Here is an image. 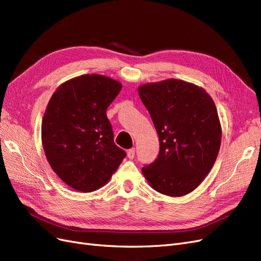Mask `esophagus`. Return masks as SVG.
<instances>
[{"label": "esophagus", "mask_w": 261, "mask_h": 261, "mask_svg": "<svg viewBox=\"0 0 261 261\" xmlns=\"http://www.w3.org/2000/svg\"><path fill=\"white\" fill-rule=\"evenodd\" d=\"M135 148H130L127 150V156L129 159H134V158H135Z\"/></svg>", "instance_id": "34e87169"}]
</instances>
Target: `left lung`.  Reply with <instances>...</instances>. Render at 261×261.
<instances>
[{
    "label": "left lung",
    "mask_w": 261,
    "mask_h": 261,
    "mask_svg": "<svg viewBox=\"0 0 261 261\" xmlns=\"http://www.w3.org/2000/svg\"><path fill=\"white\" fill-rule=\"evenodd\" d=\"M159 136L156 159L143 173L154 191L172 197L193 192L219 153L221 126L215 102L198 86L168 80L139 87Z\"/></svg>",
    "instance_id": "8db88e82"
}]
</instances>
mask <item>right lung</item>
Here are the masks:
<instances>
[{
    "instance_id": "right-lung-1",
    "label": "right lung",
    "mask_w": 261,
    "mask_h": 261,
    "mask_svg": "<svg viewBox=\"0 0 261 261\" xmlns=\"http://www.w3.org/2000/svg\"><path fill=\"white\" fill-rule=\"evenodd\" d=\"M122 89L111 78L91 74L62 84L42 118V145L51 168L76 191L103 186L126 156L114 144L107 109Z\"/></svg>"
}]
</instances>
